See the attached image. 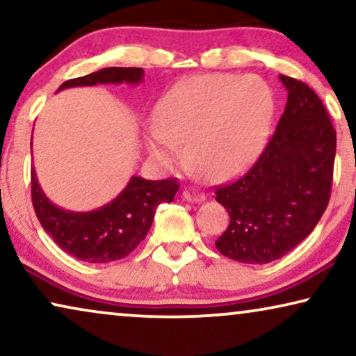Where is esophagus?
I'll list each match as a JSON object with an SVG mask.
<instances>
[{
  "label": "esophagus",
  "instance_id": "1",
  "mask_svg": "<svg viewBox=\"0 0 356 356\" xmlns=\"http://www.w3.org/2000/svg\"><path fill=\"white\" fill-rule=\"evenodd\" d=\"M183 197L186 199L188 202H204V201H206V196H204V194H201V193L194 191V189H184Z\"/></svg>",
  "mask_w": 356,
  "mask_h": 356
}]
</instances>
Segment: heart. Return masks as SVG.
Returning <instances> with one entry per match:
<instances>
[{"instance_id": "b5f03b06", "label": "heart", "mask_w": 356, "mask_h": 356, "mask_svg": "<svg viewBox=\"0 0 356 356\" xmlns=\"http://www.w3.org/2000/svg\"><path fill=\"white\" fill-rule=\"evenodd\" d=\"M274 95L259 76L189 77L162 97L147 128L150 154L165 163L188 155L213 179L251 163L269 136Z\"/></svg>"}]
</instances>
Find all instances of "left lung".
<instances>
[{
    "label": "left lung",
    "mask_w": 356,
    "mask_h": 356,
    "mask_svg": "<svg viewBox=\"0 0 356 356\" xmlns=\"http://www.w3.org/2000/svg\"><path fill=\"white\" fill-rule=\"evenodd\" d=\"M289 97L264 152L240 179L216 189L230 225L216 241L223 256L267 264L298 246L323 217L332 188L335 129L316 92L279 76Z\"/></svg>",
    "instance_id": "8db88e82"
}]
</instances>
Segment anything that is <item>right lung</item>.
I'll return each mask as SVG.
<instances>
[{
  "label": "right lung",
  "mask_w": 356,
  "mask_h": 356,
  "mask_svg": "<svg viewBox=\"0 0 356 356\" xmlns=\"http://www.w3.org/2000/svg\"><path fill=\"white\" fill-rule=\"evenodd\" d=\"M143 79V67H104L63 82L58 92L70 87L123 82L138 86ZM31 178L32 204L43 230L67 254L92 264H105L128 256L147 235L159 204L172 202L179 188L175 178L152 181L131 177L113 201L95 211L74 212L56 206L47 197L37 179L35 168H32Z\"/></svg>",
  "instance_id": "add662e5"
}]
</instances>
